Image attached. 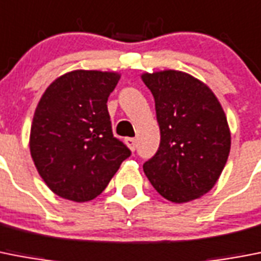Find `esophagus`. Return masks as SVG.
I'll return each instance as SVG.
<instances>
[{
    "label": "esophagus",
    "instance_id": "34e87169",
    "mask_svg": "<svg viewBox=\"0 0 261 261\" xmlns=\"http://www.w3.org/2000/svg\"><path fill=\"white\" fill-rule=\"evenodd\" d=\"M124 142H126L127 147L130 148L131 151H135V148H137V141H135L134 138H126Z\"/></svg>",
    "mask_w": 261,
    "mask_h": 261
}]
</instances>
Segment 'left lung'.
I'll return each instance as SVG.
<instances>
[{
    "instance_id": "obj_1",
    "label": "left lung",
    "mask_w": 261,
    "mask_h": 261,
    "mask_svg": "<svg viewBox=\"0 0 261 261\" xmlns=\"http://www.w3.org/2000/svg\"><path fill=\"white\" fill-rule=\"evenodd\" d=\"M155 99L161 144L143 164L152 187L172 203L210 192L222 175L231 131L222 105L204 82L179 70L141 75Z\"/></svg>"
}]
</instances>
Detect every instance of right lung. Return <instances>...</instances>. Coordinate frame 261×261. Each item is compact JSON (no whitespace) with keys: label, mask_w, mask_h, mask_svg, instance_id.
<instances>
[{"label":"right lung","mask_w":261,"mask_h":261,"mask_svg":"<svg viewBox=\"0 0 261 261\" xmlns=\"http://www.w3.org/2000/svg\"><path fill=\"white\" fill-rule=\"evenodd\" d=\"M117 71L73 70L45 90L33 117L29 147L46 186L76 203L107 187L130 150L111 130L107 99Z\"/></svg>","instance_id":"obj_1"}]
</instances>
